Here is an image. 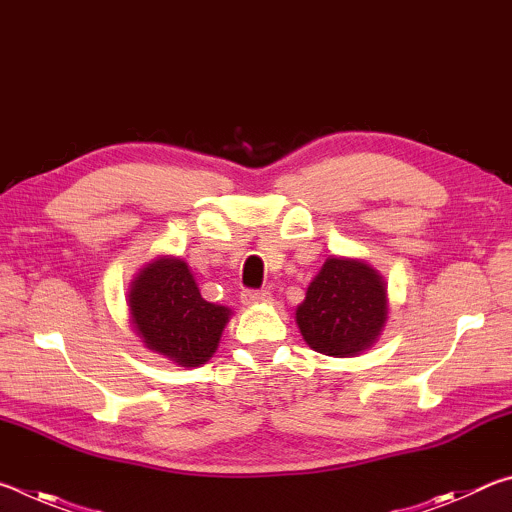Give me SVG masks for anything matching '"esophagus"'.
Returning a JSON list of instances; mask_svg holds the SVG:
<instances>
[{"label": "esophagus", "mask_w": 512, "mask_h": 512, "mask_svg": "<svg viewBox=\"0 0 512 512\" xmlns=\"http://www.w3.org/2000/svg\"><path fill=\"white\" fill-rule=\"evenodd\" d=\"M271 298V293H268L266 289H244L241 291V302L244 305H255V302H264Z\"/></svg>", "instance_id": "obj_1"}]
</instances>
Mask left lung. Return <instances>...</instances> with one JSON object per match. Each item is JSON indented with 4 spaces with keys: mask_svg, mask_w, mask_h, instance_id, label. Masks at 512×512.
<instances>
[{
    "mask_svg": "<svg viewBox=\"0 0 512 512\" xmlns=\"http://www.w3.org/2000/svg\"><path fill=\"white\" fill-rule=\"evenodd\" d=\"M386 284L354 259H327L296 309V323L311 350L354 357L377 341L386 323Z\"/></svg>",
    "mask_w": 512,
    "mask_h": 512,
    "instance_id": "left-lung-1",
    "label": "left lung"
}]
</instances>
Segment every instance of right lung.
I'll return each instance as SVG.
<instances>
[{
    "mask_svg": "<svg viewBox=\"0 0 512 512\" xmlns=\"http://www.w3.org/2000/svg\"><path fill=\"white\" fill-rule=\"evenodd\" d=\"M128 307L146 348L187 368L212 357L230 318L228 307L203 300L189 266L173 257L142 268L131 284Z\"/></svg>",
    "mask_w": 512,
    "mask_h": 512,
    "instance_id": "add662e5",
    "label": "right lung"
}]
</instances>
